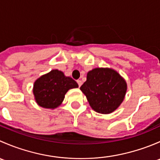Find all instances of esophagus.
Segmentation results:
<instances>
[{
	"mask_svg": "<svg viewBox=\"0 0 160 160\" xmlns=\"http://www.w3.org/2000/svg\"><path fill=\"white\" fill-rule=\"evenodd\" d=\"M77 83H78V85H79V87H80L82 85V81L81 80H77Z\"/></svg>",
	"mask_w": 160,
	"mask_h": 160,
	"instance_id": "34e87169",
	"label": "esophagus"
}]
</instances>
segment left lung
Returning a JSON list of instances; mask_svg holds the SVG:
<instances>
[{
    "mask_svg": "<svg viewBox=\"0 0 160 160\" xmlns=\"http://www.w3.org/2000/svg\"><path fill=\"white\" fill-rule=\"evenodd\" d=\"M90 107L100 114H111L121 105L127 92V83L111 68H94L87 74L80 87Z\"/></svg>",
    "mask_w": 160,
    "mask_h": 160,
    "instance_id": "1",
    "label": "left lung"
}]
</instances>
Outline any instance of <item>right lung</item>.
Masks as SVG:
<instances>
[{
  "label": "right lung",
  "mask_w": 160,
  "mask_h": 160,
  "mask_svg": "<svg viewBox=\"0 0 160 160\" xmlns=\"http://www.w3.org/2000/svg\"><path fill=\"white\" fill-rule=\"evenodd\" d=\"M77 82L63 72L52 70L37 79L33 85V94L37 104L48 109H55L63 101L69 90L77 88Z\"/></svg>",
  "instance_id": "obj_1"
}]
</instances>
